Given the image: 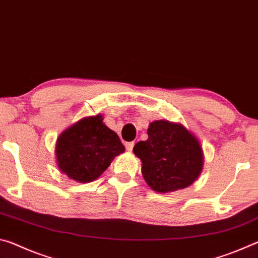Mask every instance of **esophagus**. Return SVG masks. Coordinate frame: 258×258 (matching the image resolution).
Wrapping results in <instances>:
<instances>
[{"label":"esophagus","mask_w":258,"mask_h":258,"mask_svg":"<svg viewBox=\"0 0 258 258\" xmlns=\"http://www.w3.org/2000/svg\"><path fill=\"white\" fill-rule=\"evenodd\" d=\"M134 147V142H125V148L127 151H132Z\"/></svg>","instance_id":"1"}]
</instances>
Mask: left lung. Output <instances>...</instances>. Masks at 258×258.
Wrapping results in <instances>:
<instances>
[{"label": "left lung", "mask_w": 258, "mask_h": 258, "mask_svg": "<svg viewBox=\"0 0 258 258\" xmlns=\"http://www.w3.org/2000/svg\"><path fill=\"white\" fill-rule=\"evenodd\" d=\"M133 151L142 161V175L148 185L157 192L185 189L203 169L198 140L181 124L152 121L148 140L138 142Z\"/></svg>", "instance_id": "8db88e82"}]
</instances>
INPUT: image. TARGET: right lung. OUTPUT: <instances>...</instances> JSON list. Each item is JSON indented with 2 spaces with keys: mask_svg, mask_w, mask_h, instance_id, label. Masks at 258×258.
Here are the masks:
<instances>
[{
  "mask_svg": "<svg viewBox=\"0 0 258 258\" xmlns=\"http://www.w3.org/2000/svg\"><path fill=\"white\" fill-rule=\"evenodd\" d=\"M125 148L102 116L81 119L64 131L56 142V160L61 172L73 180L87 183L98 178Z\"/></svg>",
  "mask_w": 258,
  "mask_h": 258,
  "instance_id": "add662e5",
  "label": "right lung"
}]
</instances>
